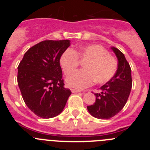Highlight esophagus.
<instances>
[{
  "label": "esophagus",
  "instance_id": "obj_1",
  "mask_svg": "<svg viewBox=\"0 0 150 150\" xmlns=\"http://www.w3.org/2000/svg\"><path fill=\"white\" fill-rule=\"evenodd\" d=\"M71 91H72L73 93H75V92H80L82 91L81 90H79V89H74V88H71Z\"/></svg>",
  "mask_w": 150,
  "mask_h": 150
}]
</instances>
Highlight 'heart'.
I'll use <instances>...</instances> for the list:
<instances>
[{
  "instance_id": "1",
  "label": "heart",
  "mask_w": 150,
  "mask_h": 150,
  "mask_svg": "<svg viewBox=\"0 0 150 150\" xmlns=\"http://www.w3.org/2000/svg\"><path fill=\"white\" fill-rule=\"evenodd\" d=\"M79 58L85 62L84 69L72 72L79 65ZM59 64L66 75L71 74L66 79L69 86L84 88L96 81L103 84L110 81L116 74L117 61L110 55L109 52L100 45L88 44L81 46L77 51L67 49L63 52Z\"/></svg>"
}]
</instances>
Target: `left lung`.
Returning a JSON list of instances; mask_svg holds the SVG:
<instances>
[{"label":"left lung","instance_id":"left-lung-1","mask_svg":"<svg viewBox=\"0 0 150 150\" xmlns=\"http://www.w3.org/2000/svg\"><path fill=\"white\" fill-rule=\"evenodd\" d=\"M118 59V68L114 76L100 88L101 92L95 94L96 100L88 106L90 114L100 120H108L122 110L126 104L132 86V70L124 54L111 47Z\"/></svg>","mask_w":150,"mask_h":150}]
</instances>
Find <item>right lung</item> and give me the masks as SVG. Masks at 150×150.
<instances>
[{"instance_id":"obj_1","label":"right lung","mask_w":150,"mask_h":150,"mask_svg":"<svg viewBox=\"0 0 150 150\" xmlns=\"http://www.w3.org/2000/svg\"><path fill=\"white\" fill-rule=\"evenodd\" d=\"M71 45L69 40H44L24 55L18 67V85L23 100L38 116L60 114L71 91L64 88L59 59Z\"/></svg>"}]
</instances>
